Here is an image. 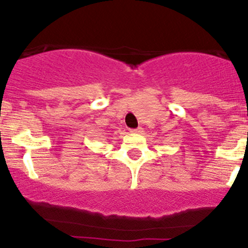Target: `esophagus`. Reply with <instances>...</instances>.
Masks as SVG:
<instances>
[{
  "label": "esophagus",
  "mask_w": 248,
  "mask_h": 248,
  "mask_svg": "<svg viewBox=\"0 0 248 248\" xmlns=\"http://www.w3.org/2000/svg\"><path fill=\"white\" fill-rule=\"evenodd\" d=\"M129 132L132 134H138L142 132V128H136V129H129Z\"/></svg>",
  "instance_id": "obj_1"
}]
</instances>
